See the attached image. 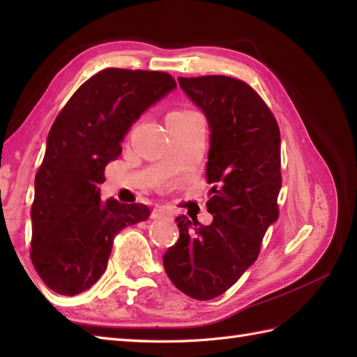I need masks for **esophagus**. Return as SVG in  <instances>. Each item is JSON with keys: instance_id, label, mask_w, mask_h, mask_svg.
Segmentation results:
<instances>
[{"instance_id": "obj_1", "label": "esophagus", "mask_w": 357, "mask_h": 357, "mask_svg": "<svg viewBox=\"0 0 357 357\" xmlns=\"http://www.w3.org/2000/svg\"><path fill=\"white\" fill-rule=\"evenodd\" d=\"M172 213L169 210H165L162 207H156L151 211V219H165V218H170Z\"/></svg>"}]
</instances>
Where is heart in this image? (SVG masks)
<instances>
[{
  "label": "heart",
  "mask_w": 357,
  "mask_h": 357,
  "mask_svg": "<svg viewBox=\"0 0 357 357\" xmlns=\"http://www.w3.org/2000/svg\"><path fill=\"white\" fill-rule=\"evenodd\" d=\"M195 113H198V112L190 110V109H181V110L172 112L170 115H173V116H188V115H195Z\"/></svg>",
  "instance_id": "obj_1"
}]
</instances>
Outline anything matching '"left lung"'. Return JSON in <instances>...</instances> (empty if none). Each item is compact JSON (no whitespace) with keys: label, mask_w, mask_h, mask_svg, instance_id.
<instances>
[{"label":"left lung","mask_w":357,"mask_h":357,"mask_svg":"<svg viewBox=\"0 0 357 357\" xmlns=\"http://www.w3.org/2000/svg\"><path fill=\"white\" fill-rule=\"evenodd\" d=\"M179 86L210 126L207 201L213 222L176 218L179 239L164 255L173 285L198 301L225 293L261 252L279 218L280 133L276 118L253 87L224 75L183 78Z\"/></svg>","instance_id":"1"}]
</instances>
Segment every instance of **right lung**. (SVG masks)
Wrapping results in <instances>:
<instances>
[{
  "label": "right lung",
  "instance_id": "right-lung-1",
  "mask_svg": "<svg viewBox=\"0 0 357 357\" xmlns=\"http://www.w3.org/2000/svg\"><path fill=\"white\" fill-rule=\"evenodd\" d=\"M176 87L172 75L109 67L82 84L53 123L35 176L30 259L50 290H89L107 267L113 239L146 221L142 204L104 202L98 185L121 141L151 104Z\"/></svg>",
  "mask_w": 357,
  "mask_h": 357
}]
</instances>
